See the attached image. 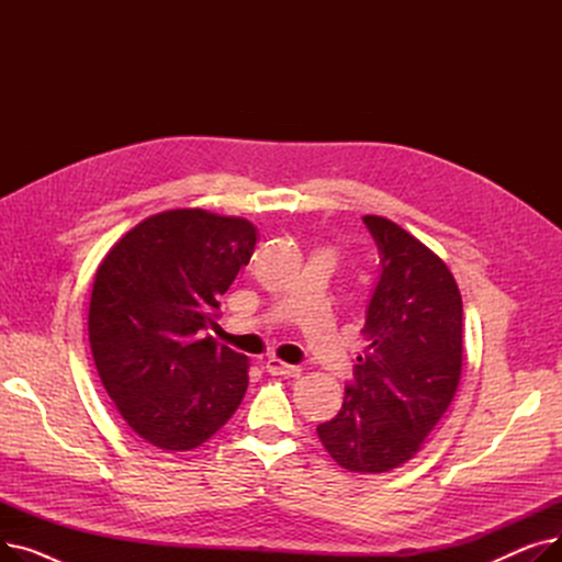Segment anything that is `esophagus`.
Masks as SVG:
<instances>
[{
  "label": "esophagus",
  "instance_id": "34e87169",
  "mask_svg": "<svg viewBox=\"0 0 562 562\" xmlns=\"http://www.w3.org/2000/svg\"><path fill=\"white\" fill-rule=\"evenodd\" d=\"M263 369L269 371L271 375H286V378H299L301 375V367H293V364H286L278 358H269L263 362Z\"/></svg>",
  "mask_w": 562,
  "mask_h": 562
}]
</instances>
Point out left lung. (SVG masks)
I'll return each instance as SVG.
<instances>
[{"mask_svg":"<svg viewBox=\"0 0 562 562\" xmlns=\"http://www.w3.org/2000/svg\"><path fill=\"white\" fill-rule=\"evenodd\" d=\"M380 252L358 358L337 417L318 424L348 471L382 474L415 456L451 405L462 371V299L435 252L396 223L364 216Z\"/></svg>","mask_w":562,"mask_h":562,"instance_id":"8db88e82","label":"left lung"}]
</instances>
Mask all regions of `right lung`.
<instances>
[{"instance_id": "obj_1", "label": "right lung", "mask_w": 562, "mask_h": 562, "mask_svg": "<svg viewBox=\"0 0 562 562\" xmlns=\"http://www.w3.org/2000/svg\"><path fill=\"white\" fill-rule=\"evenodd\" d=\"M255 246L244 218L172 210L138 223L100 263L88 339L106 394L147 445L191 451L239 407L248 358L202 330Z\"/></svg>"}]
</instances>
